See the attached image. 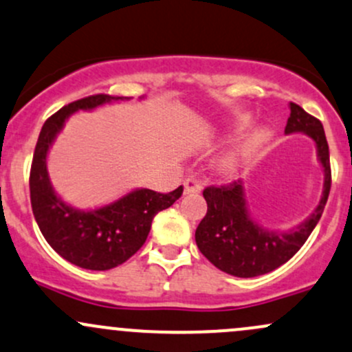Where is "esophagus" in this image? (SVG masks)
Instances as JSON below:
<instances>
[{
	"mask_svg": "<svg viewBox=\"0 0 352 352\" xmlns=\"http://www.w3.org/2000/svg\"><path fill=\"white\" fill-rule=\"evenodd\" d=\"M202 190V182L200 180L194 179V177H190V179H185L184 182V192L185 194H197V192Z\"/></svg>",
	"mask_w": 352,
	"mask_h": 352,
	"instance_id": "esophagus-1",
	"label": "esophagus"
}]
</instances>
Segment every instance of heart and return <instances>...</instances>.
<instances>
[{"mask_svg":"<svg viewBox=\"0 0 352 352\" xmlns=\"http://www.w3.org/2000/svg\"><path fill=\"white\" fill-rule=\"evenodd\" d=\"M261 138H262V133H254L252 135V137H250L249 138V144H247V145H254V144H257V142H261ZM235 160H237V158H235V157H232V158H229V160H227V164H234V162Z\"/></svg>","mask_w":352,"mask_h":352,"instance_id":"b5f03b06","label":"heart"}]
</instances>
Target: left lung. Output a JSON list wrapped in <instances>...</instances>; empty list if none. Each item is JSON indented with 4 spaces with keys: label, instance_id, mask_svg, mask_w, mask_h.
<instances>
[{
    "label": "left lung",
    "instance_id": "8db88e82",
    "mask_svg": "<svg viewBox=\"0 0 352 352\" xmlns=\"http://www.w3.org/2000/svg\"><path fill=\"white\" fill-rule=\"evenodd\" d=\"M294 132L307 133L316 142L318 157L326 173L318 208L296 229L274 232L258 227L245 208L241 180L204 188L207 214L195 230L197 247L215 267L230 276L256 277L285 264L304 245L322 215L331 190L329 145L322 123L291 102V117L287 118L285 133Z\"/></svg>",
    "mask_w": 352,
    "mask_h": 352
}]
</instances>
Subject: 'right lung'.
<instances>
[{"label":"right lung","mask_w":352,"mask_h":352,"mask_svg":"<svg viewBox=\"0 0 352 352\" xmlns=\"http://www.w3.org/2000/svg\"><path fill=\"white\" fill-rule=\"evenodd\" d=\"M117 100H129V96H85L53 113L38 137L30 170L33 215L46 242L68 262L90 270H108L129 261L145 244L153 217L179 200L184 192L182 185L168 194L140 188L90 212L67 206L55 194L46 172V153L65 120L76 110H91Z\"/></svg>","instance_id":"add662e5"}]
</instances>
